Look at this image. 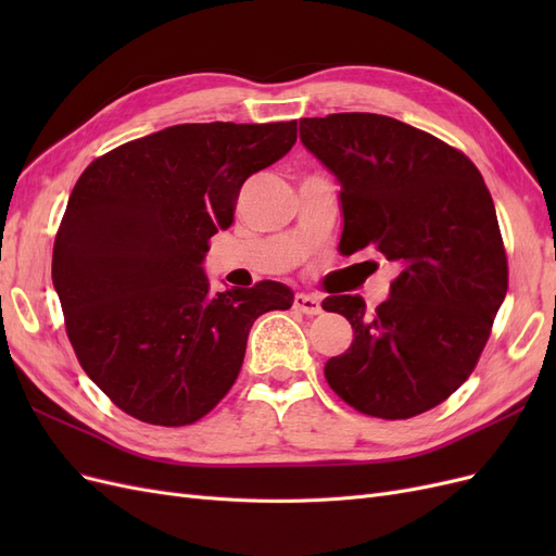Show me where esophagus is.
Segmentation results:
<instances>
[{
    "label": "esophagus",
    "instance_id": "1",
    "mask_svg": "<svg viewBox=\"0 0 556 556\" xmlns=\"http://www.w3.org/2000/svg\"><path fill=\"white\" fill-rule=\"evenodd\" d=\"M294 308L299 313H306V315L323 313V306H319V299L313 296V294H304V292L294 296Z\"/></svg>",
    "mask_w": 556,
    "mask_h": 556
}]
</instances>
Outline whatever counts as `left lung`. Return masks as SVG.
Returning a JSON list of instances; mask_svg holds the SVG:
<instances>
[{"instance_id":"left-lung-1","label":"left lung","mask_w":556,"mask_h":556,"mask_svg":"<svg viewBox=\"0 0 556 556\" xmlns=\"http://www.w3.org/2000/svg\"><path fill=\"white\" fill-rule=\"evenodd\" d=\"M299 134L341 182L343 255L374 245L399 266L374 313L359 294L323 301L355 329L325 378L364 415L427 413L473 371L508 292L492 194L457 148L394 117H301Z\"/></svg>"}]
</instances>
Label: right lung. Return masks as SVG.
<instances>
[{
	"instance_id": "right-lung-1",
	"label": "right lung",
	"mask_w": 556,
	"mask_h": 556,
	"mask_svg": "<svg viewBox=\"0 0 556 556\" xmlns=\"http://www.w3.org/2000/svg\"><path fill=\"white\" fill-rule=\"evenodd\" d=\"M296 121L174 125L97 157L74 185L53 285L83 371L117 408L182 427L231 390L248 333L288 311V285L213 292L208 239L233 223L241 185L290 153Z\"/></svg>"
}]
</instances>
